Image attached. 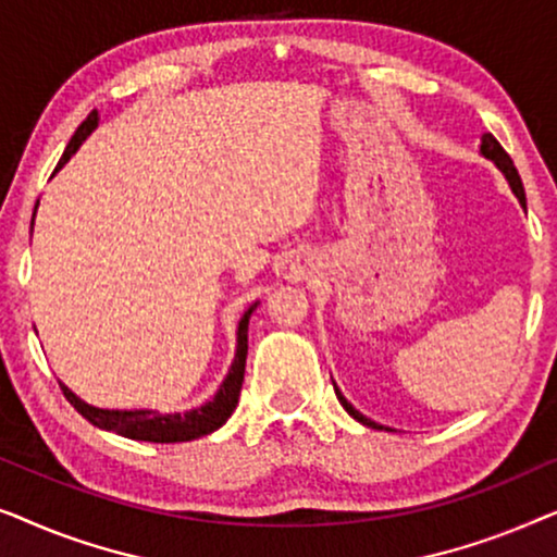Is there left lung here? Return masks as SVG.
I'll use <instances>...</instances> for the list:
<instances>
[{
    "label": "left lung",
    "instance_id": "1",
    "mask_svg": "<svg viewBox=\"0 0 557 557\" xmlns=\"http://www.w3.org/2000/svg\"><path fill=\"white\" fill-rule=\"evenodd\" d=\"M482 154L486 157V159H492L494 164L499 166L502 172H505V177H507V182H509V187H512V193L517 195V200L522 202V208H524V187H522V180H520V174H517V170H515V164H512V159H509V154L505 149H502V144L494 139L492 134H484L482 136ZM334 393H337V398H339V403L342 406H345V410L352 418H357V421L360 423H364V425H370V429H380L377 423H372L370 418H364L362 413H357V410L349 406V403L345 400V395H342L337 387H334Z\"/></svg>",
    "mask_w": 557,
    "mask_h": 557
}]
</instances>
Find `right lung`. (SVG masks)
I'll return each mask as SVG.
<instances>
[{
	"label": "right lung",
	"mask_w": 557,
	"mask_h": 557,
	"mask_svg": "<svg viewBox=\"0 0 557 557\" xmlns=\"http://www.w3.org/2000/svg\"><path fill=\"white\" fill-rule=\"evenodd\" d=\"M98 124V113L90 111L88 119L78 126V132L73 134L71 144H67L63 157L55 166V172L63 166L67 159H71L83 139L94 132ZM250 307L246 314H243L240 324H238V352H235V360L231 364V372H227L225 383L220 385V391L215 398L205 406L189 410V413H174V416H159L157 410H103V408H94L88 403H83L81 398L63 387V395L71 400V406L78 410V413L90 421L98 429L121 433L126 438H136V441H151V444H180V441H193L200 436H208V433L218 431L227 418L233 416L235 406H238V395L243 387V375H246V357H248V319H250Z\"/></svg>",
	"instance_id": "1"
}]
</instances>
